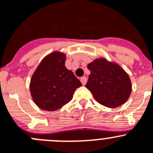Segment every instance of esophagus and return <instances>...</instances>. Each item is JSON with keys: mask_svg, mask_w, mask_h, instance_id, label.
Masks as SVG:
<instances>
[{"mask_svg": "<svg viewBox=\"0 0 153 153\" xmlns=\"http://www.w3.org/2000/svg\"><path fill=\"white\" fill-rule=\"evenodd\" d=\"M80 81L82 85H86V82H87V78L86 76H82V77L80 78Z\"/></svg>", "mask_w": 153, "mask_h": 153, "instance_id": "esophagus-1", "label": "esophagus"}]
</instances>
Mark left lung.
Returning <instances> with one entry per match:
<instances>
[{
    "mask_svg": "<svg viewBox=\"0 0 153 153\" xmlns=\"http://www.w3.org/2000/svg\"><path fill=\"white\" fill-rule=\"evenodd\" d=\"M88 69L90 75L86 87L99 103L108 108H117L128 99L131 82L120 66L100 58L88 64Z\"/></svg>",
    "mask_w": 153,
    "mask_h": 153,
    "instance_id": "left-lung-1",
    "label": "left lung"
}]
</instances>
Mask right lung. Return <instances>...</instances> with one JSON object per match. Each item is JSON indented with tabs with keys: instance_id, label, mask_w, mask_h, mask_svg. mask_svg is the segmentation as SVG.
I'll return each instance as SVG.
<instances>
[{
	"instance_id": "right-lung-1",
	"label": "right lung",
	"mask_w": 153,
	"mask_h": 153,
	"mask_svg": "<svg viewBox=\"0 0 153 153\" xmlns=\"http://www.w3.org/2000/svg\"><path fill=\"white\" fill-rule=\"evenodd\" d=\"M65 54L54 52L42 60L30 82L35 103L45 111L61 108L72 99L76 89L82 86L72 71L65 67Z\"/></svg>"
}]
</instances>
